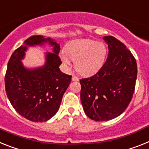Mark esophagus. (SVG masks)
Instances as JSON below:
<instances>
[{
    "instance_id": "obj_1",
    "label": "esophagus",
    "mask_w": 149,
    "mask_h": 149,
    "mask_svg": "<svg viewBox=\"0 0 149 149\" xmlns=\"http://www.w3.org/2000/svg\"><path fill=\"white\" fill-rule=\"evenodd\" d=\"M72 80L75 81V82H77V81H79V78L77 77H76V76H72Z\"/></svg>"
}]
</instances>
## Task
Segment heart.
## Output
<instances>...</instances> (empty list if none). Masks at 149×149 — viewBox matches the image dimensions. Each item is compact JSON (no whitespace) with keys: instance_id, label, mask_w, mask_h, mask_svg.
I'll return each mask as SVG.
<instances>
[{"instance_id":"heart-1","label":"heart","mask_w":149,"mask_h":149,"mask_svg":"<svg viewBox=\"0 0 149 149\" xmlns=\"http://www.w3.org/2000/svg\"><path fill=\"white\" fill-rule=\"evenodd\" d=\"M107 56V48L102 42L79 39L68 43L61 54V60L70 67L75 61V68L83 76H89L102 68Z\"/></svg>"}]
</instances>
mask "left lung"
<instances>
[{
  "mask_svg": "<svg viewBox=\"0 0 149 149\" xmlns=\"http://www.w3.org/2000/svg\"><path fill=\"white\" fill-rule=\"evenodd\" d=\"M109 53L98 72L80 79V98L85 113L95 121L118 117L130 103L137 78L135 57L124 44L104 36Z\"/></svg>",
  "mask_w": 149,
  "mask_h": 149,
  "instance_id": "left-lung-1",
  "label": "left lung"
}]
</instances>
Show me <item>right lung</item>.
Segmentation results:
<instances>
[{
  "mask_svg": "<svg viewBox=\"0 0 149 149\" xmlns=\"http://www.w3.org/2000/svg\"><path fill=\"white\" fill-rule=\"evenodd\" d=\"M48 41L54 46L53 52L46 54L45 66L29 70L21 60L27 46L43 44ZM60 45L50 38L32 36L14 51L9 60L5 74V90L7 98L16 111L33 122L47 121L59 109L64 92L72 76L60 70L62 63L58 56Z\"/></svg>",
  "mask_w": 149,
  "mask_h": 149,
  "instance_id": "right-lung-1",
  "label": "right lung"
}]
</instances>
